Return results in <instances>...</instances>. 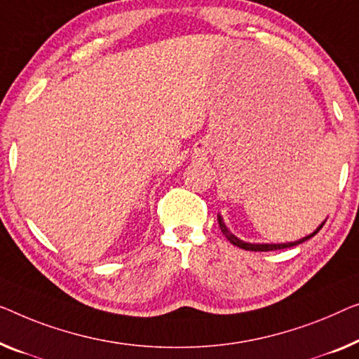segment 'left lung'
<instances>
[{
	"label": "left lung",
	"mask_w": 359,
	"mask_h": 359,
	"mask_svg": "<svg viewBox=\"0 0 359 359\" xmlns=\"http://www.w3.org/2000/svg\"><path fill=\"white\" fill-rule=\"evenodd\" d=\"M325 221H327V219H325ZM325 221H324L323 224H320V226H319V227L316 229V231H314L313 233H309V235H306V237H303V238L297 240V242H288V243H250V242H243V240H240L238 237H235V235H233V233L227 229L226 222H224V219H222L221 214H217V222H219V227H221L222 233L226 235V238L229 240V242H231L232 245H235V247L243 248V250H248V251H272V250H282V248L297 247V245L303 243V242H306V240H309L311 237H314V235H316V233L320 231V229H323V226L325 224Z\"/></svg>",
	"instance_id": "8db88e82"
}]
</instances>
